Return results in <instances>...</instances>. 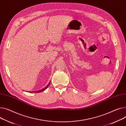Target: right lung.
I'll use <instances>...</instances> for the list:
<instances>
[{
  "label": "right lung",
  "instance_id": "right-lung-1",
  "mask_svg": "<svg viewBox=\"0 0 126 126\" xmlns=\"http://www.w3.org/2000/svg\"><path fill=\"white\" fill-rule=\"evenodd\" d=\"M49 83H50V82H49ZM49 84L46 87V88H45L44 89H42V90H39V91H36V92H34V93H35V92H36V93H39V92H42V91H44V90H45L48 87V86H49Z\"/></svg>",
  "mask_w": 126,
  "mask_h": 126
}]
</instances>
